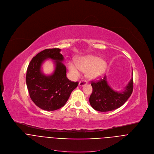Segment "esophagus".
<instances>
[{"instance_id": "obj_1", "label": "esophagus", "mask_w": 154, "mask_h": 154, "mask_svg": "<svg viewBox=\"0 0 154 154\" xmlns=\"http://www.w3.org/2000/svg\"><path fill=\"white\" fill-rule=\"evenodd\" d=\"M86 84H87V82H86V80H81V81L79 82V85L80 86H83V85H86Z\"/></svg>"}]
</instances>
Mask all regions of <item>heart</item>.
Returning a JSON list of instances; mask_svg holds the SVG:
<instances>
[{
	"label": "heart",
	"instance_id": "heart-1",
	"mask_svg": "<svg viewBox=\"0 0 154 154\" xmlns=\"http://www.w3.org/2000/svg\"><path fill=\"white\" fill-rule=\"evenodd\" d=\"M107 67L105 60L96 56L90 55L79 58L77 64L70 62L68 64L69 70L74 77L80 75V71L86 72L88 78L95 79L101 76Z\"/></svg>",
	"mask_w": 154,
	"mask_h": 154
}]
</instances>
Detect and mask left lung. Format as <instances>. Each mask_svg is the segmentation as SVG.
I'll return each instance as SVG.
<instances>
[{
  "instance_id": "left-lung-1",
  "label": "left lung",
  "mask_w": 154,
  "mask_h": 154,
  "mask_svg": "<svg viewBox=\"0 0 154 154\" xmlns=\"http://www.w3.org/2000/svg\"><path fill=\"white\" fill-rule=\"evenodd\" d=\"M133 73V72H132ZM93 92L90 97L91 106L97 111H112L121 106L133 92V77L122 92L115 91L109 86L106 76L98 81H91Z\"/></svg>"
}]
</instances>
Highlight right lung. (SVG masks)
<instances>
[{
	"instance_id": "1",
	"label": "right lung",
	"mask_w": 154,
	"mask_h": 154,
	"mask_svg": "<svg viewBox=\"0 0 154 154\" xmlns=\"http://www.w3.org/2000/svg\"><path fill=\"white\" fill-rule=\"evenodd\" d=\"M58 48L47 49L38 53L30 62L27 70L26 83L30 97L39 108L54 111L63 106L79 82L66 77V68L61 63L63 57ZM47 58L55 60L56 69L46 76L40 71L41 64Z\"/></svg>"
}]
</instances>
